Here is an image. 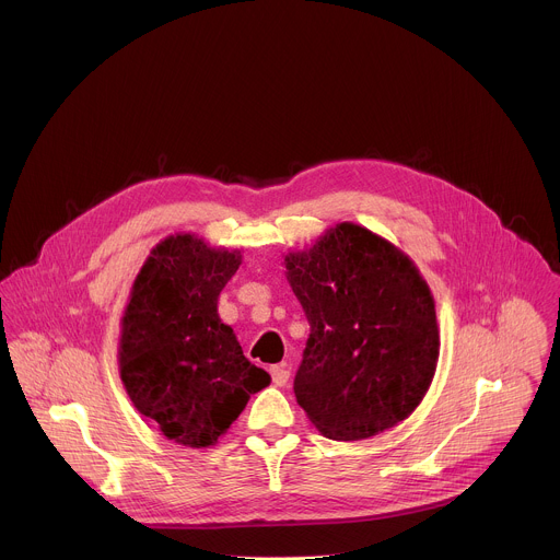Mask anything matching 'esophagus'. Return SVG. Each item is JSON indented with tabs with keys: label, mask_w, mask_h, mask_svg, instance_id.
Masks as SVG:
<instances>
[{
	"label": "esophagus",
	"mask_w": 560,
	"mask_h": 560,
	"mask_svg": "<svg viewBox=\"0 0 560 560\" xmlns=\"http://www.w3.org/2000/svg\"><path fill=\"white\" fill-rule=\"evenodd\" d=\"M271 382L276 384V386H287V382H289V377H291V371L287 369V364H278V366H271Z\"/></svg>",
	"instance_id": "34e87169"
}]
</instances>
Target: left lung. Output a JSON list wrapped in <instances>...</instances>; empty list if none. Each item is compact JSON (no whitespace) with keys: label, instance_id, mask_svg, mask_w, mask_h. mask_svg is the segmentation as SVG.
I'll return each instance as SVG.
<instances>
[{"label":"left lung","instance_id":"8db88e82","mask_svg":"<svg viewBox=\"0 0 560 560\" xmlns=\"http://www.w3.org/2000/svg\"><path fill=\"white\" fill-rule=\"evenodd\" d=\"M311 320L295 397L329 440L373 438L424 399L440 358L435 302L413 260L373 231L340 222L284 256Z\"/></svg>","mask_w":560,"mask_h":560}]
</instances>
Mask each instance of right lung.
<instances>
[{
	"label": "right lung",
	"mask_w": 560,
	"mask_h": 560,
	"mask_svg": "<svg viewBox=\"0 0 560 560\" xmlns=\"http://www.w3.org/2000/svg\"><path fill=\"white\" fill-rule=\"evenodd\" d=\"M240 265V249L170 235L144 260L120 320L118 369L129 399L167 440L189 448L218 444L249 395L271 382L218 315V298Z\"/></svg>",
	"instance_id": "right-lung-1"
}]
</instances>
